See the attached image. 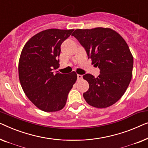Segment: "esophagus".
<instances>
[{
  "instance_id": "obj_1",
  "label": "esophagus",
  "mask_w": 148,
  "mask_h": 148,
  "mask_svg": "<svg viewBox=\"0 0 148 148\" xmlns=\"http://www.w3.org/2000/svg\"><path fill=\"white\" fill-rule=\"evenodd\" d=\"M77 78H78V80H81L82 79V76L80 74H77Z\"/></svg>"
}]
</instances>
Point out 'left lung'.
<instances>
[{"label":"left lung","mask_w":148,"mask_h":148,"mask_svg":"<svg viewBox=\"0 0 148 148\" xmlns=\"http://www.w3.org/2000/svg\"><path fill=\"white\" fill-rule=\"evenodd\" d=\"M72 35L100 69L97 78L90 74L83 76L89 84L83 94L85 101L97 108L113 105L123 95L132 77L134 58L125 41L109 28L76 29Z\"/></svg>","instance_id":"8db88e82"}]
</instances>
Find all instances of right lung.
<instances>
[{
    "instance_id": "add662e5",
    "label": "right lung",
    "mask_w": 148,
    "mask_h": 148,
    "mask_svg": "<svg viewBox=\"0 0 148 148\" xmlns=\"http://www.w3.org/2000/svg\"><path fill=\"white\" fill-rule=\"evenodd\" d=\"M74 29H50L33 36L23 49L18 62V76L27 97L45 112L63 109L68 95L76 82L75 72L53 73L59 67L60 47Z\"/></svg>"
}]
</instances>
